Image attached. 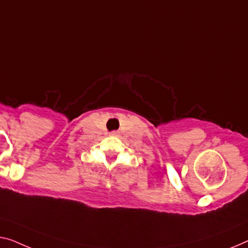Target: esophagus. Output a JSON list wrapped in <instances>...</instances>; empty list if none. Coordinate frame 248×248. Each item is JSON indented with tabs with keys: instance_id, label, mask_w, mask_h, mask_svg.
<instances>
[{
	"instance_id": "34e87169",
	"label": "esophagus",
	"mask_w": 248,
	"mask_h": 248,
	"mask_svg": "<svg viewBox=\"0 0 248 248\" xmlns=\"http://www.w3.org/2000/svg\"><path fill=\"white\" fill-rule=\"evenodd\" d=\"M111 136H118V131H112Z\"/></svg>"
}]
</instances>
